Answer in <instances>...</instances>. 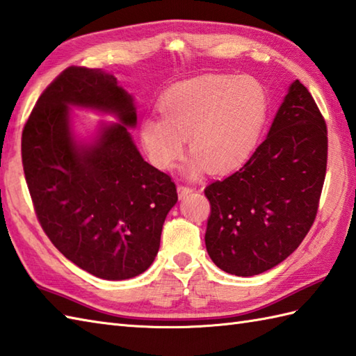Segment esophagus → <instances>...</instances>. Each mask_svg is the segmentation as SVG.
<instances>
[{
  "instance_id": "34e87169",
  "label": "esophagus",
  "mask_w": 356,
  "mask_h": 356,
  "mask_svg": "<svg viewBox=\"0 0 356 356\" xmlns=\"http://www.w3.org/2000/svg\"><path fill=\"white\" fill-rule=\"evenodd\" d=\"M193 192V188L192 187H188V186H183V184H179L178 186V196L181 200L183 198H186L187 195H191Z\"/></svg>"
}]
</instances>
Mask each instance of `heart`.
<instances>
[{
  "label": "heart",
  "instance_id": "obj_1",
  "mask_svg": "<svg viewBox=\"0 0 356 356\" xmlns=\"http://www.w3.org/2000/svg\"><path fill=\"white\" fill-rule=\"evenodd\" d=\"M160 115L141 118L140 137L158 169H172L184 151L188 170L228 173L254 152L268 115V97L256 79L202 76L179 82L158 102Z\"/></svg>",
  "mask_w": 356,
  "mask_h": 356
}]
</instances>
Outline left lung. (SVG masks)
<instances>
[{
  "label": "left lung",
  "instance_id": "left-lung-1",
  "mask_svg": "<svg viewBox=\"0 0 356 356\" xmlns=\"http://www.w3.org/2000/svg\"><path fill=\"white\" fill-rule=\"evenodd\" d=\"M326 164V122L296 81L250 160L205 187V247L215 265L250 277L292 254L317 216Z\"/></svg>",
  "mask_w": 356,
  "mask_h": 356
}]
</instances>
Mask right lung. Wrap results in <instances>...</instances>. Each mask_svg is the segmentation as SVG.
I'll return each instance as SVG.
<instances>
[{
	"instance_id": "1",
	"label": "right lung",
	"mask_w": 356,
	"mask_h": 356,
	"mask_svg": "<svg viewBox=\"0 0 356 356\" xmlns=\"http://www.w3.org/2000/svg\"><path fill=\"white\" fill-rule=\"evenodd\" d=\"M68 106L113 112L122 124L79 145ZM136 123L134 100L113 74L68 67L22 129V168L39 224L68 260L105 280L136 277L152 265L164 219L178 201L172 178L134 145L125 126Z\"/></svg>"
}]
</instances>
